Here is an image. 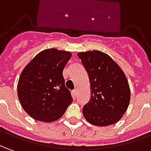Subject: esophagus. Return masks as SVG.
<instances>
[{
    "label": "esophagus",
    "mask_w": 151,
    "mask_h": 151,
    "mask_svg": "<svg viewBox=\"0 0 151 151\" xmlns=\"http://www.w3.org/2000/svg\"><path fill=\"white\" fill-rule=\"evenodd\" d=\"M76 94H77V89H75L74 90H72V95L75 97V96H76Z\"/></svg>",
    "instance_id": "esophagus-1"
}]
</instances>
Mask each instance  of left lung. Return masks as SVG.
Returning a JSON list of instances; mask_svg holds the SVG:
<instances>
[{
	"mask_svg": "<svg viewBox=\"0 0 151 151\" xmlns=\"http://www.w3.org/2000/svg\"><path fill=\"white\" fill-rule=\"evenodd\" d=\"M90 82L91 96L83 108L86 121L105 127L121 119L131 98L128 81L117 63L100 51L79 52Z\"/></svg>",
	"mask_w": 151,
	"mask_h": 151,
	"instance_id": "8db88e82",
	"label": "left lung"
}]
</instances>
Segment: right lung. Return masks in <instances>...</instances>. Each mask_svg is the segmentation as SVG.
I'll use <instances>...</instances> for the list:
<instances>
[{"label":"right lung","instance_id":"obj_1","mask_svg":"<svg viewBox=\"0 0 151 151\" xmlns=\"http://www.w3.org/2000/svg\"><path fill=\"white\" fill-rule=\"evenodd\" d=\"M71 58L70 52L50 48L37 54L19 79L17 93L26 113L38 121H56L72 102L65 86L63 69Z\"/></svg>","mask_w":151,"mask_h":151}]
</instances>
